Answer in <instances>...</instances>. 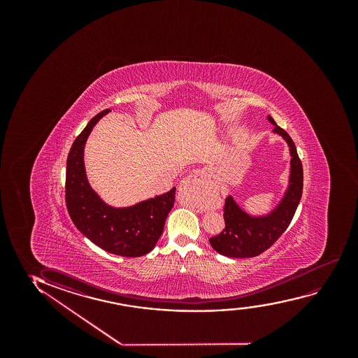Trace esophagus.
I'll list each match as a JSON object with an SVG mask.
<instances>
[{
  "label": "esophagus",
  "mask_w": 358,
  "mask_h": 358,
  "mask_svg": "<svg viewBox=\"0 0 358 358\" xmlns=\"http://www.w3.org/2000/svg\"><path fill=\"white\" fill-rule=\"evenodd\" d=\"M191 187L192 189L194 191L196 196L199 198L203 196H209L213 192V188L210 186L206 185V182L203 181V177L198 173H191L188 175L186 178H183V181L181 182L180 187Z\"/></svg>",
  "instance_id": "obj_1"
}]
</instances>
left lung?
<instances>
[{
	"mask_svg": "<svg viewBox=\"0 0 358 358\" xmlns=\"http://www.w3.org/2000/svg\"><path fill=\"white\" fill-rule=\"evenodd\" d=\"M275 124L274 132L284 137L291 152V176L289 187L284 199L270 215L253 217L241 210L232 196L226 198L224 206L225 229L209 238L211 247L220 255L232 258H252L270 248L280 236L287 230L294 217L303 191V167L297 154L294 141L282 128Z\"/></svg>",
	"mask_w": 358,
	"mask_h": 358,
	"instance_id": "8db88e82",
	"label": "left lung"
}]
</instances>
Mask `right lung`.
<instances>
[{"mask_svg":"<svg viewBox=\"0 0 358 358\" xmlns=\"http://www.w3.org/2000/svg\"><path fill=\"white\" fill-rule=\"evenodd\" d=\"M110 108L89 121L76 138L67 157L66 206L74 225L100 248L122 257H141L155 247L175 203L176 188L129 208H113L89 186L83 152L94 126Z\"/></svg>","mask_w":358,"mask_h":358,"instance_id":"add662e5","label":"right lung"}]
</instances>
